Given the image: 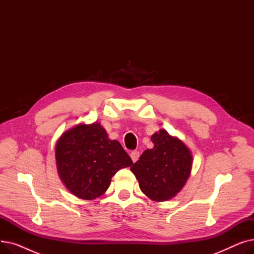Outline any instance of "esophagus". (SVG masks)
Returning a JSON list of instances; mask_svg holds the SVG:
<instances>
[{
	"label": "esophagus",
	"instance_id": "esophagus-1",
	"mask_svg": "<svg viewBox=\"0 0 254 254\" xmlns=\"http://www.w3.org/2000/svg\"><path fill=\"white\" fill-rule=\"evenodd\" d=\"M139 156H140V152L139 151H137V150H134V151H131L130 152V157H131V159H132V162L134 163H136L138 159H139Z\"/></svg>",
	"mask_w": 254,
	"mask_h": 254
}]
</instances>
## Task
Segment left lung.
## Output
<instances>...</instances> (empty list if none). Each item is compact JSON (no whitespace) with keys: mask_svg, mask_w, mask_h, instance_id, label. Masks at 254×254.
Instances as JSON below:
<instances>
[{"mask_svg":"<svg viewBox=\"0 0 254 254\" xmlns=\"http://www.w3.org/2000/svg\"><path fill=\"white\" fill-rule=\"evenodd\" d=\"M153 148L146 149L130 167L143 193L155 202L175 196L190 175L192 156L190 149L167 130L151 136Z\"/></svg>","mask_w":254,"mask_h":254,"instance_id":"obj_1","label":"left lung"}]
</instances>
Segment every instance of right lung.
I'll use <instances>...</instances> for the list:
<instances>
[{
	"mask_svg": "<svg viewBox=\"0 0 254 254\" xmlns=\"http://www.w3.org/2000/svg\"><path fill=\"white\" fill-rule=\"evenodd\" d=\"M59 175L74 195L92 199L102 195L120 169L132 161L116 140H110L100 124L78 125L57 143Z\"/></svg>",
	"mask_w": 254,
	"mask_h": 254,
	"instance_id": "1",
	"label": "right lung"
}]
</instances>
